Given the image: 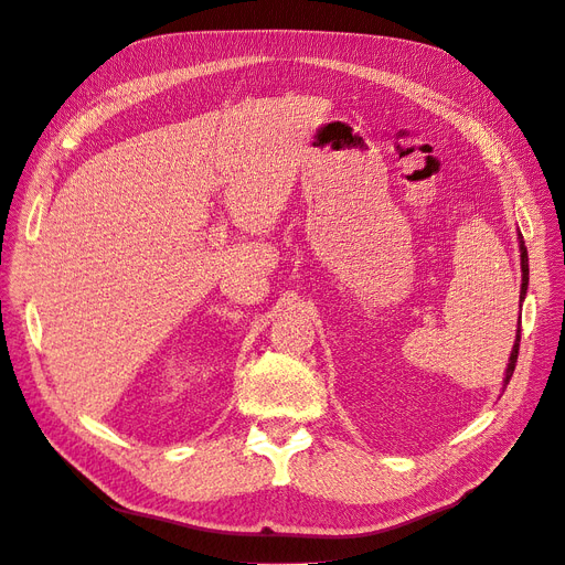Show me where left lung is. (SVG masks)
Instances as JSON below:
<instances>
[{"label":"left lung","instance_id":"left-lung-1","mask_svg":"<svg viewBox=\"0 0 565 565\" xmlns=\"http://www.w3.org/2000/svg\"><path fill=\"white\" fill-rule=\"evenodd\" d=\"M523 239V236H521ZM521 271H523V284H521V300L525 298V290H527V250L521 242ZM519 326H521V317H519ZM519 342H521V329H519V335H516V342H514V350H512V356H509V366H507V375H504V382L512 380L514 375V369H516V359H519Z\"/></svg>","mask_w":565,"mask_h":565}]
</instances>
